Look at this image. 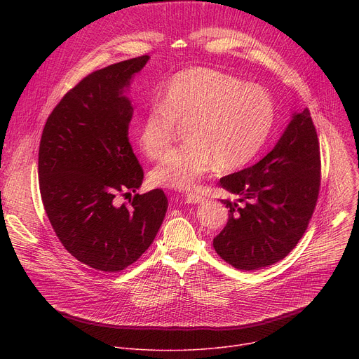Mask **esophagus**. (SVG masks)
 Segmentation results:
<instances>
[{
    "instance_id": "obj_1",
    "label": "esophagus",
    "mask_w": 359,
    "mask_h": 359,
    "mask_svg": "<svg viewBox=\"0 0 359 359\" xmlns=\"http://www.w3.org/2000/svg\"><path fill=\"white\" fill-rule=\"evenodd\" d=\"M186 201L189 204H198V203H203L204 201V197L197 194V193H187L186 194Z\"/></svg>"
}]
</instances>
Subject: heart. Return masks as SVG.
Listing matches in <instances>:
<instances>
[{"label": "heart", "mask_w": 359, "mask_h": 359, "mask_svg": "<svg viewBox=\"0 0 359 359\" xmlns=\"http://www.w3.org/2000/svg\"><path fill=\"white\" fill-rule=\"evenodd\" d=\"M276 121L267 90L213 69H187L176 75L159 107L139 122L136 136L149 159H161L186 128L187 144L169 151L150 172L153 184L194 190L215 166L236 170L264 147Z\"/></svg>", "instance_id": "1"}]
</instances>
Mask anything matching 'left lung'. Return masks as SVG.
<instances>
[{"mask_svg":"<svg viewBox=\"0 0 359 359\" xmlns=\"http://www.w3.org/2000/svg\"><path fill=\"white\" fill-rule=\"evenodd\" d=\"M244 206L222 200L229 222L213 240L220 257L238 270H260L298 244L317 206L321 155L309 109L295 114L274 149L255 165L220 179Z\"/></svg>","mask_w":359,"mask_h":359,"instance_id":"1","label":"left lung"}]
</instances>
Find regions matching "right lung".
Here are the masks:
<instances>
[{
    "label": "right lung",
    "instance_id": "right-lung-1",
    "mask_svg": "<svg viewBox=\"0 0 359 359\" xmlns=\"http://www.w3.org/2000/svg\"><path fill=\"white\" fill-rule=\"evenodd\" d=\"M149 57L93 71L69 89L48 116L38 176L45 213L74 257L116 273L139 260L168 210L162 189L133 194L143 169L129 142L133 108L123 95ZM119 195L130 201L117 203Z\"/></svg>",
    "mask_w": 359,
    "mask_h": 359
}]
</instances>
